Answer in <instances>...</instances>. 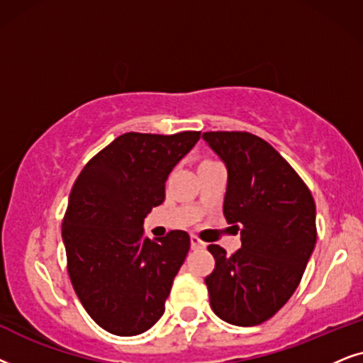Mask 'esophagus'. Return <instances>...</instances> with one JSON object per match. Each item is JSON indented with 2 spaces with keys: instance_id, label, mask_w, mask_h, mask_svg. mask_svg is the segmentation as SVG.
<instances>
[{
  "instance_id": "1",
  "label": "esophagus",
  "mask_w": 363,
  "mask_h": 363,
  "mask_svg": "<svg viewBox=\"0 0 363 363\" xmlns=\"http://www.w3.org/2000/svg\"><path fill=\"white\" fill-rule=\"evenodd\" d=\"M191 247L194 249V250L204 249L206 247V242H202V240L197 238V235H191Z\"/></svg>"
}]
</instances>
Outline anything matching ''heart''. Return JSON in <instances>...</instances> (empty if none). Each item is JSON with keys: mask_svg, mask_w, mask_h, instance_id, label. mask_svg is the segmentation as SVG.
I'll use <instances>...</instances> for the list:
<instances>
[{"mask_svg": "<svg viewBox=\"0 0 363 363\" xmlns=\"http://www.w3.org/2000/svg\"><path fill=\"white\" fill-rule=\"evenodd\" d=\"M207 162H214V161H212V159H204L201 164H207Z\"/></svg>", "mask_w": 363, "mask_h": 363, "instance_id": "1", "label": "heart"}]
</instances>
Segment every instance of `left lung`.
<instances>
[{
  "mask_svg": "<svg viewBox=\"0 0 363 363\" xmlns=\"http://www.w3.org/2000/svg\"><path fill=\"white\" fill-rule=\"evenodd\" d=\"M202 138L227 166L224 216L242 240L230 255L217 244L207 247L216 260L206 277L211 307L232 325H259L301 284L317 242L315 202L296 169L262 138L245 131Z\"/></svg>",
  "mask_w": 363,
  "mask_h": 363,
  "instance_id": "left-lung-1",
  "label": "left lung"
}]
</instances>
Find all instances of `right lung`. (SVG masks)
Here are the masks:
<instances>
[{
  "instance_id": "right-lung-1",
  "label": "right lung",
  "mask_w": 363,
  "mask_h": 363,
  "mask_svg": "<svg viewBox=\"0 0 363 363\" xmlns=\"http://www.w3.org/2000/svg\"><path fill=\"white\" fill-rule=\"evenodd\" d=\"M199 138L125 133L91 157L72 186L61 230L67 274L89 317L114 335L146 332L164 313L191 238L171 230L151 240L143 222Z\"/></svg>"
}]
</instances>
